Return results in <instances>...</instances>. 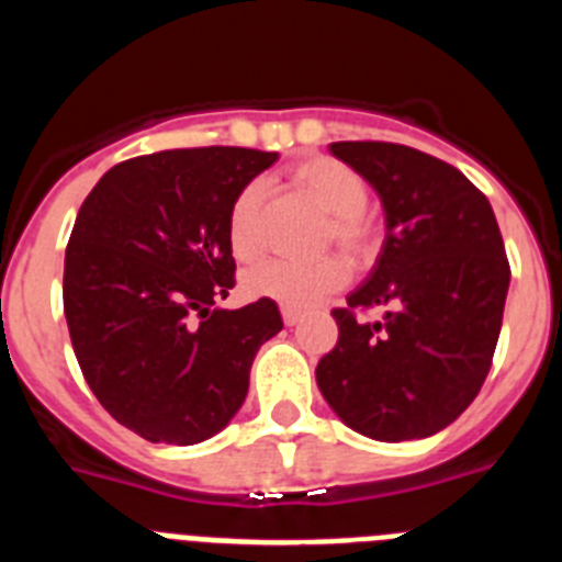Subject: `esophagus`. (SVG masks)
<instances>
[{"label":"esophagus","instance_id":"1","mask_svg":"<svg viewBox=\"0 0 562 562\" xmlns=\"http://www.w3.org/2000/svg\"><path fill=\"white\" fill-rule=\"evenodd\" d=\"M281 318H284L286 327H295V324L304 318V313H301V310H295V306H281Z\"/></svg>","mask_w":562,"mask_h":562}]
</instances>
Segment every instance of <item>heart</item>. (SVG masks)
Returning a JSON list of instances; mask_svg holds the SVG:
<instances>
[{
    "mask_svg": "<svg viewBox=\"0 0 562 562\" xmlns=\"http://www.w3.org/2000/svg\"><path fill=\"white\" fill-rule=\"evenodd\" d=\"M292 184L327 213L324 244L363 261L375 247V224L369 222V187L358 170L329 156L304 158L290 170ZM229 249L238 261H252L263 249L261 227V187L247 184L235 195L227 218ZM347 281V267L335 256L313 263H295L270 258L244 276V292L249 299L276 301V304L306 310Z\"/></svg>",
    "mask_w": 562,
    "mask_h": 562,
    "instance_id": "b5f03b06",
    "label": "heart"
}]
</instances>
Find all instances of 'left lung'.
Returning <instances> with one entry per match:
<instances>
[{"label":"left lung","instance_id":"8db88e82","mask_svg":"<svg viewBox=\"0 0 562 562\" xmlns=\"http://www.w3.org/2000/svg\"><path fill=\"white\" fill-rule=\"evenodd\" d=\"M335 158L381 195L386 238L369 278L333 310L338 344L315 369L349 429L429 438L460 418L492 367L509 258L486 195L440 158L392 142H335ZM387 310L367 325L357 313Z\"/></svg>","mask_w":562,"mask_h":562}]
</instances>
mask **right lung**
<instances>
[{
	"mask_svg": "<svg viewBox=\"0 0 562 562\" xmlns=\"http://www.w3.org/2000/svg\"><path fill=\"white\" fill-rule=\"evenodd\" d=\"M278 153L190 147L110 167L65 249V318L99 404L150 443L193 446L233 420L276 301L215 306L235 286L227 218Z\"/></svg>",
	"mask_w": 562,
	"mask_h": 562,
	"instance_id": "1",
	"label": "right lung"
}]
</instances>
